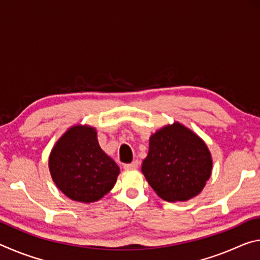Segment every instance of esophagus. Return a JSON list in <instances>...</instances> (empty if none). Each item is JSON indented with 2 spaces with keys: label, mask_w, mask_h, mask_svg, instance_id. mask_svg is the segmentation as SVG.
Instances as JSON below:
<instances>
[{
  "label": "esophagus",
  "mask_w": 260,
  "mask_h": 260,
  "mask_svg": "<svg viewBox=\"0 0 260 260\" xmlns=\"http://www.w3.org/2000/svg\"><path fill=\"white\" fill-rule=\"evenodd\" d=\"M139 166V162L138 161H133V162H129V164H124V169L125 170H136Z\"/></svg>",
  "instance_id": "34e87169"
}]
</instances>
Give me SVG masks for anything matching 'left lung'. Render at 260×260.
I'll return each instance as SVG.
<instances>
[{
	"mask_svg": "<svg viewBox=\"0 0 260 260\" xmlns=\"http://www.w3.org/2000/svg\"><path fill=\"white\" fill-rule=\"evenodd\" d=\"M211 172L212 157L208 146L186 126L177 121L150 136L142 173L160 199H192L203 190Z\"/></svg>",
	"mask_w": 260,
	"mask_h": 260,
	"instance_id": "left-lung-1",
	"label": "left lung"
}]
</instances>
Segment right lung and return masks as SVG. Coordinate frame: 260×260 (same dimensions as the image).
Returning <instances> with one entry per match:
<instances>
[{
	"mask_svg": "<svg viewBox=\"0 0 260 260\" xmlns=\"http://www.w3.org/2000/svg\"><path fill=\"white\" fill-rule=\"evenodd\" d=\"M49 171L57 188L69 199L91 203L113 188L119 166L98 141L94 127L76 125L61 135L49 156Z\"/></svg>",
	"mask_w": 260,
	"mask_h": 260,
	"instance_id": "add662e5",
	"label": "right lung"
}]
</instances>
